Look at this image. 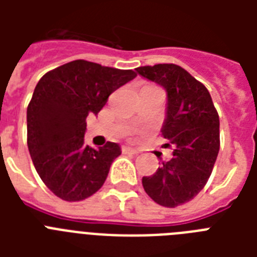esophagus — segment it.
Returning a JSON list of instances; mask_svg holds the SVG:
<instances>
[{"label": "esophagus", "instance_id": "1", "mask_svg": "<svg viewBox=\"0 0 257 257\" xmlns=\"http://www.w3.org/2000/svg\"><path fill=\"white\" fill-rule=\"evenodd\" d=\"M122 153H129V155H139V151L135 148H131V147H122Z\"/></svg>", "mask_w": 257, "mask_h": 257}]
</instances>
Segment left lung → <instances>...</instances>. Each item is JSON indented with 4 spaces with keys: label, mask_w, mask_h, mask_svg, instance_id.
Masks as SVG:
<instances>
[{
    "label": "left lung",
    "mask_w": 257,
    "mask_h": 257,
    "mask_svg": "<svg viewBox=\"0 0 257 257\" xmlns=\"http://www.w3.org/2000/svg\"><path fill=\"white\" fill-rule=\"evenodd\" d=\"M137 73L167 90L161 135L173 149L156 173L143 177L148 196L163 207L191 201L207 184L220 149V121L208 89L175 64L140 66Z\"/></svg>",
    "instance_id": "obj_1"
}]
</instances>
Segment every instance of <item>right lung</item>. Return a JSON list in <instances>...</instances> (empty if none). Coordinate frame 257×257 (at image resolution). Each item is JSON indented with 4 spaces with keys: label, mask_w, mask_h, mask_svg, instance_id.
<instances>
[{
    "label": "right lung",
    "mask_w": 257,
    "mask_h": 257,
    "mask_svg": "<svg viewBox=\"0 0 257 257\" xmlns=\"http://www.w3.org/2000/svg\"><path fill=\"white\" fill-rule=\"evenodd\" d=\"M136 76L133 70L76 60L38 81L26 112L28 148L38 176L57 197L81 201L104 185L120 145H85L86 117L97 114L116 89Z\"/></svg>",
    "instance_id": "add662e5"
}]
</instances>
